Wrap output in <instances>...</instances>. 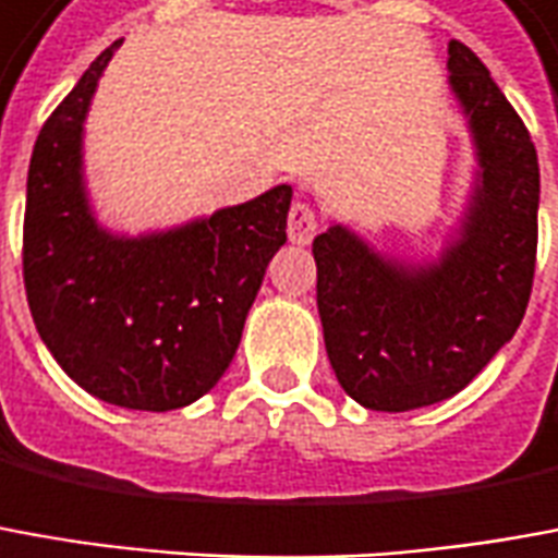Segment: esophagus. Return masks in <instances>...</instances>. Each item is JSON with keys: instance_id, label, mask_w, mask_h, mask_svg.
Returning <instances> with one entry per match:
<instances>
[{"instance_id": "34e87169", "label": "esophagus", "mask_w": 558, "mask_h": 558, "mask_svg": "<svg viewBox=\"0 0 558 558\" xmlns=\"http://www.w3.org/2000/svg\"><path fill=\"white\" fill-rule=\"evenodd\" d=\"M319 232L317 211L307 202H292L290 220H287V235L292 244H311Z\"/></svg>"}]
</instances>
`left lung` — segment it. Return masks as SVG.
Returning <instances> with one entry per match:
<instances>
[{"mask_svg": "<svg viewBox=\"0 0 558 558\" xmlns=\"http://www.w3.org/2000/svg\"><path fill=\"white\" fill-rule=\"evenodd\" d=\"M447 53L481 162L459 239L428 266L384 259L344 226L314 239L335 377L362 408L389 414L469 387L523 323L535 278L541 174L532 135L474 50L453 38Z\"/></svg>", "mask_w": 558, "mask_h": 558, "instance_id": "left-lung-1", "label": "left lung"}]
</instances>
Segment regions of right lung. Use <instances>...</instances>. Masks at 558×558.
Here are the masks:
<instances>
[{
    "label": "right lung",
    "mask_w": 558,
    "mask_h": 558,
    "mask_svg": "<svg viewBox=\"0 0 558 558\" xmlns=\"http://www.w3.org/2000/svg\"><path fill=\"white\" fill-rule=\"evenodd\" d=\"M120 41L105 48L38 132L23 217V283L35 329L89 396L130 411L202 399L235 356L292 186L205 220L117 239L89 214L81 132Z\"/></svg>",
    "instance_id": "1"
}]
</instances>
